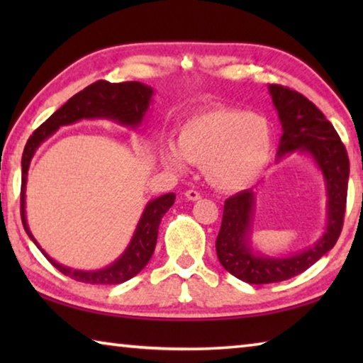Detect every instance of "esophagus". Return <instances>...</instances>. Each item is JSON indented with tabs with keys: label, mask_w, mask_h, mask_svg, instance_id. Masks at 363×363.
Listing matches in <instances>:
<instances>
[{
	"label": "esophagus",
	"mask_w": 363,
	"mask_h": 363,
	"mask_svg": "<svg viewBox=\"0 0 363 363\" xmlns=\"http://www.w3.org/2000/svg\"><path fill=\"white\" fill-rule=\"evenodd\" d=\"M200 192L199 190H194V189H189V190H186V199L187 200H192V201H195V200H200Z\"/></svg>",
	"instance_id": "1"
}]
</instances>
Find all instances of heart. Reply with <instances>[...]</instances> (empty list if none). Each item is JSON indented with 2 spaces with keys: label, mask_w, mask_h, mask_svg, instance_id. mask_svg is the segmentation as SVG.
I'll return each instance as SVG.
<instances>
[{
  "label": "heart",
  "mask_w": 363,
  "mask_h": 363,
  "mask_svg": "<svg viewBox=\"0 0 363 363\" xmlns=\"http://www.w3.org/2000/svg\"><path fill=\"white\" fill-rule=\"evenodd\" d=\"M274 150V131L264 115L242 108L213 107L187 116L176 145L160 147V158L176 171L186 160L203 167L206 179L224 192L253 184L266 169Z\"/></svg>",
  "instance_id": "1"
}]
</instances>
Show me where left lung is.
Returning <instances> with one entry per match:
<instances>
[{"label":"left lung","mask_w":363,"mask_h":363,"mask_svg":"<svg viewBox=\"0 0 363 363\" xmlns=\"http://www.w3.org/2000/svg\"><path fill=\"white\" fill-rule=\"evenodd\" d=\"M284 134L279 157L299 150L309 153L327 184V230L314 247L291 256L270 257L255 253L250 232L255 216V192L242 190L225 200L223 224L216 238V253L223 267L233 277L251 285L275 284L303 274L335 247L346 213L349 157L333 125L307 97L280 84H269Z\"/></svg>","instance_id":"obj_1"}]
</instances>
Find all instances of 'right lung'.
I'll return each instance as SVG.
<instances>
[{"mask_svg": "<svg viewBox=\"0 0 363 363\" xmlns=\"http://www.w3.org/2000/svg\"><path fill=\"white\" fill-rule=\"evenodd\" d=\"M153 89L150 86L143 84L139 82H125V83H108L106 79H99L88 88L79 91L78 94L70 97L62 107L56 110L49 118L43 123L40 128H36L32 136L28 138L26 149L22 155V187H21V216L23 229L32 238L33 243L40 248L46 259L54 267L60 270L67 277L77 281L91 285H116L123 281L133 279L134 275L143 270L147 262L150 261L157 245L158 227L171 206L174 203L176 195L167 194L158 196L147 203L143 216L139 219L136 232L131 238L130 245L125 250L118 259L110 264L106 269L101 270H77L65 267L49 257L45 253L38 242L35 240L32 232L28 229L26 218V186L30 162L35 155V152L41 145L43 140H46L51 134L56 133L60 126L72 125L83 118H108L121 123V125L138 128L144 120L147 108L150 106Z\"/></svg>", "mask_w": 363, "mask_h": 363, "instance_id": "1", "label": "right lung"}]
</instances>
